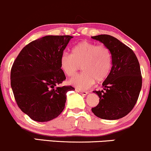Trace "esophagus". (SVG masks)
<instances>
[{"mask_svg": "<svg viewBox=\"0 0 151 151\" xmlns=\"http://www.w3.org/2000/svg\"><path fill=\"white\" fill-rule=\"evenodd\" d=\"M76 91H77V92H79V93H81V94L84 95V96H86V95L88 94L87 91H82V90H79V89H76Z\"/></svg>", "mask_w": 151, "mask_h": 151, "instance_id": "1", "label": "esophagus"}]
</instances>
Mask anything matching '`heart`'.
Instances as JSON below:
<instances>
[{
	"label": "heart",
	"instance_id": "heart-1",
	"mask_svg": "<svg viewBox=\"0 0 151 151\" xmlns=\"http://www.w3.org/2000/svg\"><path fill=\"white\" fill-rule=\"evenodd\" d=\"M60 66L67 77H72L81 69L83 72L70 80L78 89H86L96 81L100 83L108 77L112 67V55L106 46L82 41L72 49V54H64Z\"/></svg>",
	"mask_w": 151,
	"mask_h": 151
}]
</instances>
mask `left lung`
Wrapping results in <instances>:
<instances>
[{"mask_svg":"<svg viewBox=\"0 0 151 151\" xmlns=\"http://www.w3.org/2000/svg\"><path fill=\"white\" fill-rule=\"evenodd\" d=\"M91 38L103 43L112 55L111 70L102 84L103 90L93 91L99 97V103L91 111L102 119H121L132 110L141 91L139 62L133 50L113 36L99 35Z\"/></svg>","mask_w":151,"mask_h":151,"instance_id":"left-lung-1","label":"left lung"}]
</instances>
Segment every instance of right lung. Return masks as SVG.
<instances>
[{
  "instance_id": "1",
  "label": "right lung",
  "mask_w": 151,
  "mask_h": 151,
  "mask_svg": "<svg viewBox=\"0 0 151 151\" xmlns=\"http://www.w3.org/2000/svg\"><path fill=\"white\" fill-rule=\"evenodd\" d=\"M72 36L47 35L29 43L19 53L10 72L18 107L31 119L47 122L65 109L71 86H59L66 77L60 59Z\"/></svg>"
}]
</instances>
